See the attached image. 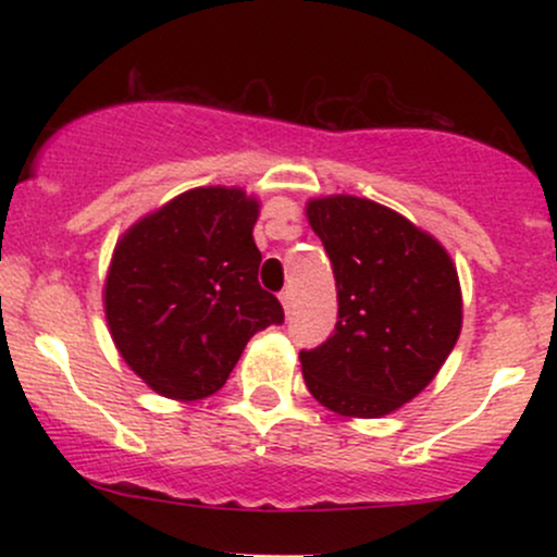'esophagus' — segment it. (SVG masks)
I'll return each mask as SVG.
<instances>
[{"mask_svg":"<svg viewBox=\"0 0 557 557\" xmlns=\"http://www.w3.org/2000/svg\"><path fill=\"white\" fill-rule=\"evenodd\" d=\"M280 304H283L285 314H290V311H293V290H287V287H285V290L280 293Z\"/></svg>","mask_w":557,"mask_h":557,"instance_id":"obj_1","label":"esophagus"}]
</instances>
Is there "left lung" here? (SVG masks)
<instances>
[{
    "mask_svg": "<svg viewBox=\"0 0 557 557\" xmlns=\"http://www.w3.org/2000/svg\"><path fill=\"white\" fill-rule=\"evenodd\" d=\"M306 214L337 285L335 332L300 350L306 387L343 417H385L430 385L461 335L456 267L437 240L367 198H314Z\"/></svg>",
    "mask_w": 557,
    "mask_h": 557,
    "instance_id": "left-lung-1",
    "label": "left lung"
}]
</instances>
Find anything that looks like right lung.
I'll return each mask as SVG.
<instances>
[{"label":"right lung","mask_w":557,"mask_h":557,"mask_svg":"<svg viewBox=\"0 0 557 557\" xmlns=\"http://www.w3.org/2000/svg\"><path fill=\"white\" fill-rule=\"evenodd\" d=\"M259 203L238 188H194L136 222L104 287L114 345L164 398L198 400L227 382L246 343L283 324L259 285Z\"/></svg>","instance_id":"right-lung-1"}]
</instances>
